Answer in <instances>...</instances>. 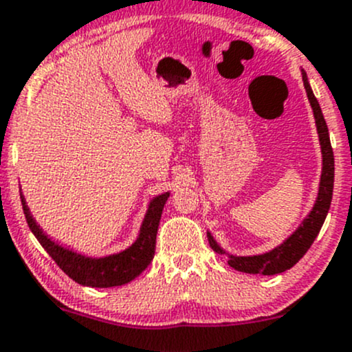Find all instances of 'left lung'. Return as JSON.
Returning a JSON list of instances; mask_svg holds the SVG:
<instances>
[{
    "instance_id": "left-lung-1",
    "label": "left lung",
    "mask_w": 352,
    "mask_h": 352,
    "mask_svg": "<svg viewBox=\"0 0 352 352\" xmlns=\"http://www.w3.org/2000/svg\"><path fill=\"white\" fill-rule=\"evenodd\" d=\"M302 79L303 86H305L307 96H309L310 107L314 110V118L315 125H317V133H318V142H320V151H322V175H320V183H318V193L315 198L314 206H311L310 213L302 220L296 230L289 235L288 239H285L280 245H276L271 251L264 252V254H256V256H234L229 252L223 251L217 241L213 239V235L210 232H206V237H208L210 248L213 249L219 254H226L229 257V266L234 270L241 271V273H249V274H264V276H271V274L283 273V271L289 270V267L295 266L305 252L309 251L310 245L314 244L315 237L320 232L322 226H324V220L327 217L329 208H331L332 201V190H334V152H332L331 139H329V129L327 123H325L324 115H322L320 104H318L317 98H315L314 91L310 88L309 78H307L305 71H302Z\"/></svg>"
}]
</instances>
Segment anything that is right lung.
<instances>
[{"label":"right lung","mask_w":352,"mask_h":352,"mask_svg":"<svg viewBox=\"0 0 352 352\" xmlns=\"http://www.w3.org/2000/svg\"><path fill=\"white\" fill-rule=\"evenodd\" d=\"M20 197L28 227L34 232L42 248L45 249L47 254L56 261L57 266L76 283L91 286V288H110V286L130 283L151 264L155 252V235H157L159 220H161L162 208L169 198V191L157 195L151 200L135 242L125 251L103 257L85 256L52 241L35 222L23 195L20 193Z\"/></svg>","instance_id":"right-lung-1"}]
</instances>
